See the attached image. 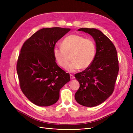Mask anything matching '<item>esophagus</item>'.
<instances>
[{"mask_svg": "<svg viewBox=\"0 0 133 133\" xmlns=\"http://www.w3.org/2000/svg\"><path fill=\"white\" fill-rule=\"evenodd\" d=\"M70 78L71 79H73L74 78V76L73 75L70 74Z\"/></svg>", "mask_w": 133, "mask_h": 133, "instance_id": "obj_1", "label": "esophagus"}]
</instances>
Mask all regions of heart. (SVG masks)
Here are the masks:
<instances>
[{
  "mask_svg": "<svg viewBox=\"0 0 133 133\" xmlns=\"http://www.w3.org/2000/svg\"><path fill=\"white\" fill-rule=\"evenodd\" d=\"M62 47L53 49L54 57L58 65L65 68L69 64L70 56L72 62L66 67L69 72L79 69H85L93 62L96 54L95 44L92 39L78 34H71L64 39Z\"/></svg>",
  "mask_w": 133,
  "mask_h": 133,
  "instance_id": "obj_1",
  "label": "heart"
}]
</instances>
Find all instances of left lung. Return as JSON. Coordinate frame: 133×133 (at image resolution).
Listing matches in <instances>:
<instances>
[{"label": "left lung", "instance_id": "obj_1", "mask_svg": "<svg viewBox=\"0 0 133 133\" xmlns=\"http://www.w3.org/2000/svg\"><path fill=\"white\" fill-rule=\"evenodd\" d=\"M89 34L96 43V54L91 65L75 75L80 87L75 94L76 101L83 106H97L113 92L119 71L116 48L101 31L94 28H80Z\"/></svg>", "mask_w": 133, "mask_h": 133}]
</instances>
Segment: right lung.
Here are the masks:
<instances>
[{"instance_id": "right-lung-1", "label": "right lung", "mask_w": 133, "mask_h": 133, "mask_svg": "<svg viewBox=\"0 0 133 133\" xmlns=\"http://www.w3.org/2000/svg\"><path fill=\"white\" fill-rule=\"evenodd\" d=\"M70 30L43 28L23 44L17 64L20 87L35 105L48 107L57 102L60 89L70 81L69 74L58 66L53 55L56 43Z\"/></svg>"}]
</instances>
